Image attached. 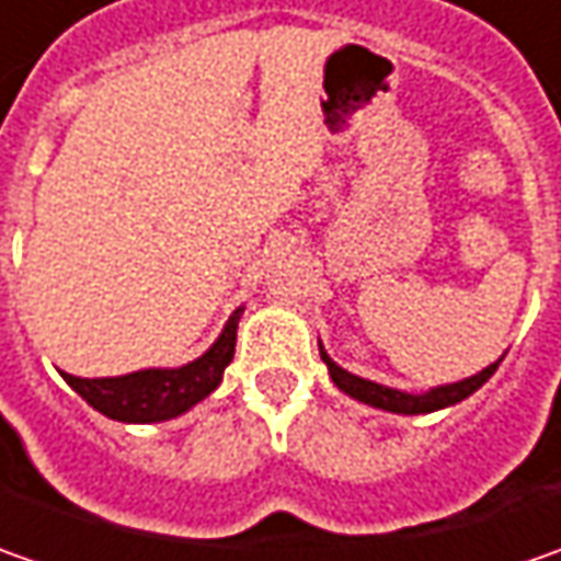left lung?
Returning <instances> with one entry per match:
<instances>
[{"instance_id": "left-lung-1", "label": "left lung", "mask_w": 561, "mask_h": 561, "mask_svg": "<svg viewBox=\"0 0 561 561\" xmlns=\"http://www.w3.org/2000/svg\"><path fill=\"white\" fill-rule=\"evenodd\" d=\"M321 350V358L331 371V380L336 387L346 393V397L358 399L365 405H375V409H383V412H397V415H427V412H437V409H446V405H456L468 399L478 387H484L486 380L493 377V371L500 368V362L486 365L484 371L478 375L465 377V380H456V383H443V387H431L427 393H405V390H393V387H383V383H375V380H365V377L350 375L346 368H340L334 358L324 353V346L318 343Z\"/></svg>"}]
</instances>
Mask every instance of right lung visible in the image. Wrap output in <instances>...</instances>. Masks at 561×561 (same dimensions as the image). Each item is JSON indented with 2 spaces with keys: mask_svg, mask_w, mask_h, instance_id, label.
<instances>
[{
  "mask_svg": "<svg viewBox=\"0 0 561 561\" xmlns=\"http://www.w3.org/2000/svg\"><path fill=\"white\" fill-rule=\"evenodd\" d=\"M240 314H243V306L227 318L221 336L203 356L186 362L181 368H142V371L121 377H75L61 371V377L105 419L127 421V424L178 419L221 383L225 368L233 358V346H237Z\"/></svg>",
  "mask_w": 561,
  "mask_h": 561,
  "instance_id": "obj_1",
  "label": "right lung"
}]
</instances>
